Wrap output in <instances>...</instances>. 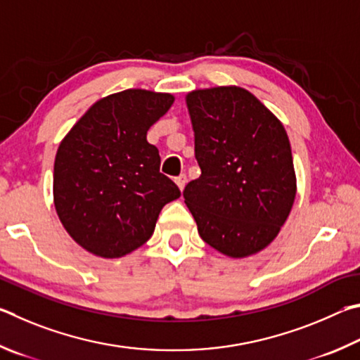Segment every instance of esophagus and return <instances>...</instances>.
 <instances>
[{
  "instance_id": "obj_1",
  "label": "esophagus",
  "mask_w": 360,
  "mask_h": 360,
  "mask_svg": "<svg viewBox=\"0 0 360 360\" xmlns=\"http://www.w3.org/2000/svg\"><path fill=\"white\" fill-rule=\"evenodd\" d=\"M186 181H188V179H186L185 174H181V175H179V176H176V179H175V184H176V186L180 188V191H184Z\"/></svg>"
}]
</instances>
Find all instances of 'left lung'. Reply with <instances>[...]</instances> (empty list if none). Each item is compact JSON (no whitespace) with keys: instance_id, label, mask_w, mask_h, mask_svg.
Listing matches in <instances>:
<instances>
[{"instance_id":"1","label":"left lung","mask_w":360,"mask_h":360,"mask_svg":"<svg viewBox=\"0 0 360 360\" xmlns=\"http://www.w3.org/2000/svg\"><path fill=\"white\" fill-rule=\"evenodd\" d=\"M200 176L184 198L199 236L229 257L267 247L295 199L291 145L278 118L240 86L186 96Z\"/></svg>"}]
</instances>
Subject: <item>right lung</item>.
Returning <instances> with one entry per match:
<instances>
[{"instance_id": "obj_1", "label": "right lung", "mask_w": 360, "mask_h": 360, "mask_svg": "<svg viewBox=\"0 0 360 360\" xmlns=\"http://www.w3.org/2000/svg\"><path fill=\"white\" fill-rule=\"evenodd\" d=\"M174 103L169 93L124 90L99 99L63 139L53 166V200L68 234L113 259L153 234L164 205L180 198L160 172L147 131Z\"/></svg>"}]
</instances>
